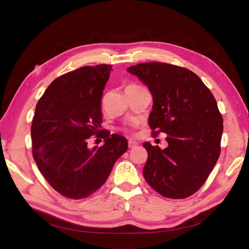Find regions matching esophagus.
Returning a JSON list of instances; mask_svg holds the SVG:
<instances>
[{
	"mask_svg": "<svg viewBox=\"0 0 249 249\" xmlns=\"http://www.w3.org/2000/svg\"><path fill=\"white\" fill-rule=\"evenodd\" d=\"M137 145H139V143H137V142H134V141H129V142H128L129 148H134V147H136Z\"/></svg>",
	"mask_w": 249,
	"mask_h": 249,
	"instance_id": "1",
	"label": "esophagus"
}]
</instances>
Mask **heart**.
<instances>
[{"label": "heart", "mask_w": 249, "mask_h": 249, "mask_svg": "<svg viewBox=\"0 0 249 249\" xmlns=\"http://www.w3.org/2000/svg\"><path fill=\"white\" fill-rule=\"evenodd\" d=\"M129 86H134V85H129ZM136 125H137V124H136V123L131 124V126H132V128H134V126H136Z\"/></svg>", "instance_id": "b5f03b06"}]
</instances>
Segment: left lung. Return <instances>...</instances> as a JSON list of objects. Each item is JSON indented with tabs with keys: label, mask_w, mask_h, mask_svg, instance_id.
Returning a JSON list of instances; mask_svg holds the SVG:
<instances>
[{
	"label": "left lung",
	"mask_w": 249,
	"mask_h": 249,
	"mask_svg": "<svg viewBox=\"0 0 249 249\" xmlns=\"http://www.w3.org/2000/svg\"><path fill=\"white\" fill-rule=\"evenodd\" d=\"M153 97L149 125L152 136H168V147L143 143L148 159L142 174L162 196L184 199L203 185L220 154L223 117L199 76L180 66L143 63L131 66Z\"/></svg>",
	"instance_id": "8db88e82"
}]
</instances>
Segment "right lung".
I'll return each instance as SVG.
<instances>
[{
	"label": "right lung",
	"instance_id": "add662e5",
	"mask_svg": "<svg viewBox=\"0 0 249 249\" xmlns=\"http://www.w3.org/2000/svg\"><path fill=\"white\" fill-rule=\"evenodd\" d=\"M112 65L85 66L55 79L32 121V153L48 183L69 199H83L106 183L128 149L124 136L100 130L101 98ZM92 135L105 145L88 149Z\"/></svg>",
	"mask_w": 249,
	"mask_h": 249
}]
</instances>
